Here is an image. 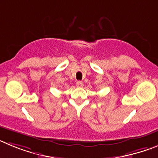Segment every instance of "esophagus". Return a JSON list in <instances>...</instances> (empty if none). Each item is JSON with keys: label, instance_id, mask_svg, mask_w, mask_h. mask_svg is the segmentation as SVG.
Returning a JSON list of instances; mask_svg holds the SVG:
<instances>
[{"label": "esophagus", "instance_id": "1", "mask_svg": "<svg viewBox=\"0 0 158 158\" xmlns=\"http://www.w3.org/2000/svg\"><path fill=\"white\" fill-rule=\"evenodd\" d=\"M76 86H77V87H82V86H83V82H82V81H78V82H76Z\"/></svg>", "mask_w": 158, "mask_h": 158}]
</instances>
